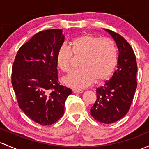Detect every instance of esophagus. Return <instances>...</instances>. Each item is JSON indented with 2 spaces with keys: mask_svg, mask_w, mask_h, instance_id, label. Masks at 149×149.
<instances>
[{
  "mask_svg": "<svg viewBox=\"0 0 149 149\" xmlns=\"http://www.w3.org/2000/svg\"><path fill=\"white\" fill-rule=\"evenodd\" d=\"M73 92L74 93H77V94H80V93H82L83 91L80 89H74L73 90Z\"/></svg>",
  "mask_w": 149,
  "mask_h": 149,
  "instance_id": "34e87169",
  "label": "esophagus"
}]
</instances>
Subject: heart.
Here are the masks:
<instances>
[{"instance_id": "b5f03b06", "label": "heart", "mask_w": 149, "mask_h": 149, "mask_svg": "<svg viewBox=\"0 0 149 149\" xmlns=\"http://www.w3.org/2000/svg\"><path fill=\"white\" fill-rule=\"evenodd\" d=\"M71 48L66 44L57 51L56 61L58 68L68 72L73 66L74 56L81 58V68L72 71L62 81L68 87L83 88L97 83L104 82L113 74L118 56L116 46L112 40L101 39L91 34H84L73 39Z\"/></svg>"}]
</instances>
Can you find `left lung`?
<instances>
[{
	"label": "left lung",
	"instance_id": "8db88e82",
	"mask_svg": "<svg viewBox=\"0 0 149 149\" xmlns=\"http://www.w3.org/2000/svg\"><path fill=\"white\" fill-rule=\"evenodd\" d=\"M115 41L119 51L117 69L110 80L97 88V100L91 114L96 121L112 124L128 112L137 87V63L133 49L118 33L104 29Z\"/></svg>",
	"mask_w": 149,
	"mask_h": 149
}]
</instances>
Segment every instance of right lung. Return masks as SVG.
Listing matches in <instances>:
<instances>
[{
    "label": "right lung",
    "instance_id": "right-lung-1",
    "mask_svg": "<svg viewBox=\"0 0 149 149\" xmlns=\"http://www.w3.org/2000/svg\"><path fill=\"white\" fill-rule=\"evenodd\" d=\"M62 32L53 29L37 32L19 49L12 67V86L19 108L42 126L61 118L72 93L58 79L56 56L64 42Z\"/></svg>",
    "mask_w": 149,
    "mask_h": 149
}]
</instances>
